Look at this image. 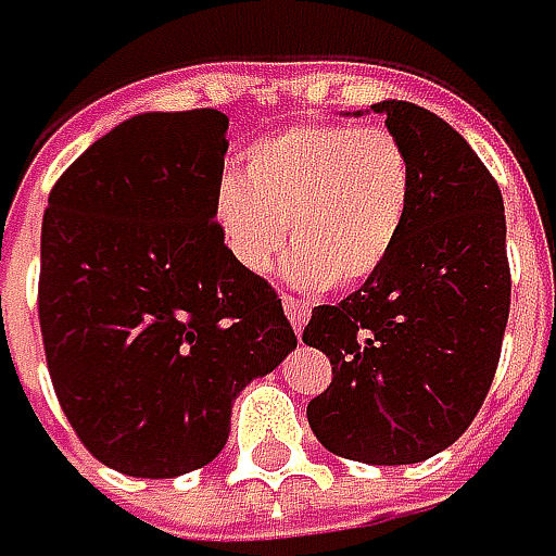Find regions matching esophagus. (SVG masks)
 I'll return each instance as SVG.
<instances>
[{"mask_svg": "<svg viewBox=\"0 0 556 556\" xmlns=\"http://www.w3.org/2000/svg\"><path fill=\"white\" fill-rule=\"evenodd\" d=\"M281 303H285V313H288V319H291L293 331L300 334V331H303V325L309 321V313H313V309H309V303H306V300H296V296H285Z\"/></svg>", "mask_w": 556, "mask_h": 556, "instance_id": "esophagus-1", "label": "esophagus"}]
</instances>
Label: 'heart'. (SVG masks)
Instances as JSON below:
<instances>
[{"mask_svg":"<svg viewBox=\"0 0 556 556\" xmlns=\"http://www.w3.org/2000/svg\"><path fill=\"white\" fill-rule=\"evenodd\" d=\"M413 190V159L388 127L296 122L250 143L240 175L215 184L212 225L253 275L268 271L291 237L293 285L350 291L401 243Z\"/></svg>","mask_w":556,"mask_h":556,"instance_id":"heart-1","label":"heart"}]
</instances>
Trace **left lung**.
<instances>
[{
  "label": "left lung",
  "mask_w": 556,
  "mask_h": 556,
  "mask_svg": "<svg viewBox=\"0 0 556 556\" xmlns=\"http://www.w3.org/2000/svg\"><path fill=\"white\" fill-rule=\"evenodd\" d=\"M366 112L413 159V208L388 263L303 328L334 375L306 419L338 457L406 466L451 447L491 388L510 316L507 218L501 187L444 118L403 99Z\"/></svg>",
  "instance_id": "1"
}]
</instances>
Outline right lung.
Listing matches in <instances>:
<instances>
[{
	"label": "right lung",
	"mask_w": 556,
	"mask_h": 556,
	"mask_svg": "<svg viewBox=\"0 0 556 556\" xmlns=\"http://www.w3.org/2000/svg\"><path fill=\"white\" fill-rule=\"evenodd\" d=\"M228 115L143 112L77 155L49 193L40 328L84 447L134 479L222 454L237 394L296 348L278 293L212 225Z\"/></svg>",
	"instance_id": "right-lung-1"
}]
</instances>
